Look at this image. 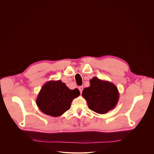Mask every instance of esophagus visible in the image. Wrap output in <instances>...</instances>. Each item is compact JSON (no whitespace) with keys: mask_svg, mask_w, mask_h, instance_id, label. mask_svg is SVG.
<instances>
[{"mask_svg":"<svg viewBox=\"0 0 154 154\" xmlns=\"http://www.w3.org/2000/svg\"><path fill=\"white\" fill-rule=\"evenodd\" d=\"M83 88H84L83 86H80V87H79V91H80V94H81V93L82 92V91H83Z\"/></svg>","mask_w":154,"mask_h":154,"instance_id":"34e87169","label":"esophagus"}]
</instances>
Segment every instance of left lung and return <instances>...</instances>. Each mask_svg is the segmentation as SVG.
I'll return each instance as SVG.
<instances>
[{"instance_id":"left-lung-1","label":"left lung","mask_w":154,"mask_h":154,"mask_svg":"<svg viewBox=\"0 0 154 154\" xmlns=\"http://www.w3.org/2000/svg\"><path fill=\"white\" fill-rule=\"evenodd\" d=\"M82 96L91 110L104 114L116 107L119 92L113 83L94 77L90 80V87L83 90Z\"/></svg>"}]
</instances>
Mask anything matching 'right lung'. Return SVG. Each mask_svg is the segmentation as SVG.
<instances>
[{
    "label": "right lung",
    "mask_w": 154,
    "mask_h": 154,
    "mask_svg": "<svg viewBox=\"0 0 154 154\" xmlns=\"http://www.w3.org/2000/svg\"><path fill=\"white\" fill-rule=\"evenodd\" d=\"M80 95L77 88L70 90L60 80L47 82L36 99L38 109L45 114L59 117L70 109L73 99Z\"/></svg>",
    "instance_id": "1"
}]
</instances>
